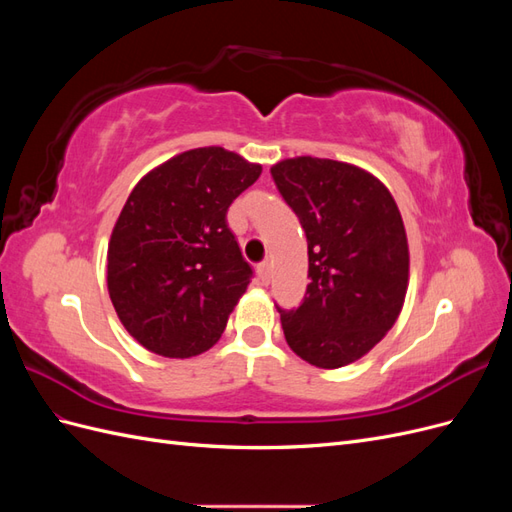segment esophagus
<instances>
[{"mask_svg":"<svg viewBox=\"0 0 512 512\" xmlns=\"http://www.w3.org/2000/svg\"><path fill=\"white\" fill-rule=\"evenodd\" d=\"M256 273H258L262 284H269V277H271V265H269V262H260V265L256 267Z\"/></svg>","mask_w":512,"mask_h":512,"instance_id":"34e87169","label":"esophagus"}]
</instances>
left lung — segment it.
Here are the masks:
<instances>
[{
	"label": "left lung",
	"mask_w": 512,
	"mask_h": 512,
	"mask_svg": "<svg viewBox=\"0 0 512 512\" xmlns=\"http://www.w3.org/2000/svg\"><path fill=\"white\" fill-rule=\"evenodd\" d=\"M271 177L307 237L309 284L282 309L286 342L303 361L337 369L361 359L389 331L408 290V239L391 192L363 168L290 158Z\"/></svg>",
	"instance_id": "8db88e82"
}]
</instances>
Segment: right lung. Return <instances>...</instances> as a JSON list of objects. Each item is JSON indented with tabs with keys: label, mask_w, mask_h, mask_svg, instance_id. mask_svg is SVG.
Returning <instances> with one entry per match:
<instances>
[{
	"label": "right lung",
	"mask_w": 512,
	"mask_h": 512,
	"mask_svg": "<svg viewBox=\"0 0 512 512\" xmlns=\"http://www.w3.org/2000/svg\"><path fill=\"white\" fill-rule=\"evenodd\" d=\"M260 173L237 153L200 147L136 183L108 243L106 284L138 344L188 359L222 337L254 275L226 213Z\"/></svg>",
	"instance_id": "1"
}]
</instances>
